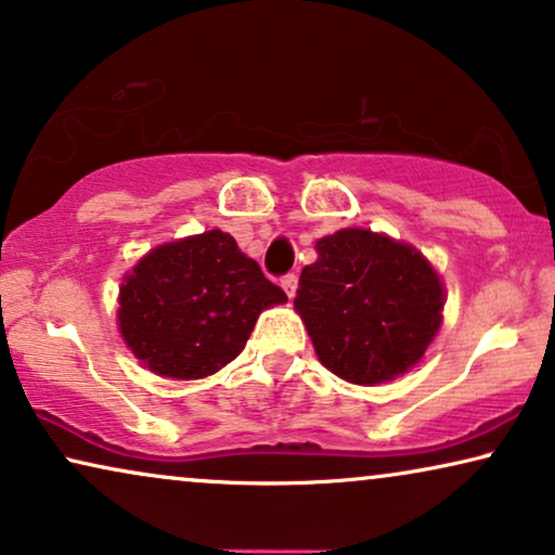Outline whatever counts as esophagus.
I'll list each match as a JSON object with an SVG mask.
<instances>
[{
	"instance_id": "1",
	"label": "esophagus",
	"mask_w": 555,
	"mask_h": 555,
	"mask_svg": "<svg viewBox=\"0 0 555 555\" xmlns=\"http://www.w3.org/2000/svg\"><path fill=\"white\" fill-rule=\"evenodd\" d=\"M280 285H283L287 298H293L295 287H298V275H295V272H287V275H283V280H280Z\"/></svg>"
}]
</instances>
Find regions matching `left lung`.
I'll list each match as a JSON object with an SVG mask.
<instances>
[{
  "mask_svg": "<svg viewBox=\"0 0 555 555\" xmlns=\"http://www.w3.org/2000/svg\"><path fill=\"white\" fill-rule=\"evenodd\" d=\"M295 308L318 359L351 384L391 382L422 359L442 321L437 272L414 247L369 230L318 240Z\"/></svg>",
  "mask_w": 555,
  "mask_h": 555,
  "instance_id": "left-lung-1",
  "label": "left lung"
}]
</instances>
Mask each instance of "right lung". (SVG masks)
I'll return each mask as SVG.
<instances>
[{
	"label": "right lung",
	"mask_w": 555,
	"mask_h": 555,
	"mask_svg": "<svg viewBox=\"0 0 555 555\" xmlns=\"http://www.w3.org/2000/svg\"><path fill=\"white\" fill-rule=\"evenodd\" d=\"M287 295L211 230L156 247L120 287V333L151 371L204 378L237 359L262 308Z\"/></svg>",
	"instance_id": "obj_1"
}]
</instances>
